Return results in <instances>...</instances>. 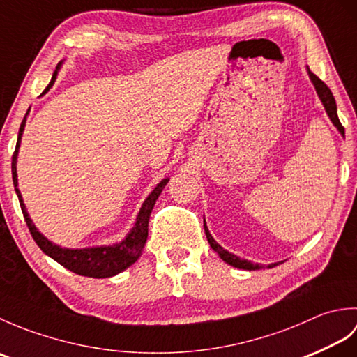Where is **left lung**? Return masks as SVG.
Segmentation results:
<instances>
[{"instance_id":"left-lung-1","label":"left lung","mask_w":357,"mask_h":357,"mask_svg":"<svg viewBox=\"0 0 357 357\" xmlns=\"http://www.w3.org/2000/svg\"><path fill=\"white\" fill-rule=\"evenodd\" d=\"M308 77H310V79H312L313 86L316 89V92H317V96L321 98V101H322L324 107H325V112H327V115L331 119V123L336 126V128L340 132V135L345 136L344 126L340 124V121L337 118L336 101H335V96H333V93H331V90L327 87V84H325L324 81H321L319 78H317L316 75L310 69H308ZM204 230H206V236H207V241H208L210 247L213 248L219 256H221V259L224 262H227L229 265H233V267H236V268H242V270H259L261 268V265L253 264V262H250L247 259H241V257H238L236 255L229 253V252H227V250H224L221 245H219L218 242L213 239V236H211V234H210L207 225H206V221H204ZM273 265H275V264H273ZM268 267H271V265H268Z\"/></svg>"}]
</instances>
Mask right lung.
Wrapping results in <instances>:
<instances>
[{"label":"right lung","instance_id":"1","mask_svg":"<svg viewBox=\"0 0 357 357\" xmlns=\"http://www.w3.org/2000/svg\"><path fill=\"white\" fill-rule=\"evenodd\" d=\"M63 63H59L56 70L53 72L52 81L49 82V86L45 87L44 92L41 95H44L45 92H49V89L53 86V82L56 79V75L59 67H61ZM30 110V109H29ZM27 110V113H29ZM22 119V123L20 126V132H18V141H17V147H15L13 156H12V178H13V185H15V192L18 195L20 199V206L22 210V215H24L26 224L29 227V231L32 234V238L35 239V242L38 244L43 252L50 256L52 259H55L58 264H61L64 268L70 270L77 275L81 276H87V278H110L115 276L118 273L124 271L126 268L130 267L132 264H135L138 261V257L142 253V248L146 245V241L149 236V219H150V213L151 210L155 207V202L158 199V196L161 195L162 188L169 183V178L162 179L159 183L155 190L149 195V198L144 201L142 207L138 213V218H136V222L133 225V229L130 230V233L127 236L118 242V244L113 245H102V247H92V248H63L56 244H53L52 241H49L47 238L41 234L40 231L36 230L35 224L30 219L24 201H22L21 192L18 190V176H17V158H18V149L21 144V136L22 132H24V126H26V118Z\"/></svg>","mask_w":357,"mask_h":357}]
</instances>
